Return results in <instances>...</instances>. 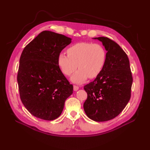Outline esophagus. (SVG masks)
<instances>
[{
	"instance_id": "obj_1",
	"label": "esophagus",
	"mask_w": 150,
	"mask_h": 150,
	"mask_svg": "<svg viewBox=\"0 0 150 150\" xmlns=\"http://www.w3.org/2000/svg\"><path fill=\"white\" fill-rule=\"evenodd\" d=\"M79 86H77L76 85H74L73 86V90H74V91H77L79 90Z\"/></svg>"
}]
</instances>
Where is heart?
I'll list each match as a JSON object with an SVG mask.
<instances>
[{
  "label": "heart",
  "instance_id": "1",
  "mask_svg": "<svg viewBox=\"0 0 150 150\" xmlns=\"http://www.w3.org/2000/svg\"><path fill=\"white\" fill-rule=\"evenodd\" d=\"M67 53L68 55L59 54L57 63L64 74L68 76L75 72L78 66L80 69L71 78L77 83L84 81L88 77H96L106 63V50L100 44L76 43L69 47Z\"/></svg>",
  "mask_w": 150,
  "mask_h": 150
}]
</instances>
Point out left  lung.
I'll return each mask as SVG.
<instances>
[{
	"mask_svg": "<svg viewBox=\"0 0 150 150\" xmlns=\"http://www.w3.org/2000/svg\"><path fill=\"white\" fill-rule=\"evenodd\" d=\"M107 51L104 68L93 81L85 85L88 97L84 103L87 116L97 122L114 119L131 97L133 77L128 55L115 41L96 37Z\"/></svg>",
	"mask_w": 150,
	"mask_h": 150,
	"instance_id": "left-lung-1",
	"label": "left lung"
}]
</instances>
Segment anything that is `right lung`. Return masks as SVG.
<instances>
[{
    "mask_svg": "<svg viewBox=\"0 0 150 150\" xmlns=\"http://www.w3.org/2000/svg\"><path fill=\"white\" fill-rule=\"evenodd\" d=\"M71 39L43 31L24 47L17 73L22 104L33 116L53 120L62 113L73 87L60 70L58 56Z\"/></svg>",
    "mask_w": 150,
    "mask_h": 150,
    "instance_id": "right-lung-1",
    "label": "right lung"
}]
</instances>
